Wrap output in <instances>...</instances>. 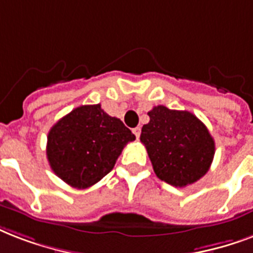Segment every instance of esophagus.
<instances>
[{
	"instance_id": "esophagus-1",
	"label": "esophagus",
	"mask_w": 253,
	"mask_h": 253,
	"mask_svg": "<svg viewBox=\"0 0 253 253\" xmlns=\"http://www.w3.org/2000/svg\"><path fill=\"white\" fill-rule=\"evenodd\" d=\"M133 133H134V136H136L137 138H138V137H140V134H141V128H140V126H137V128L133 129Z\"/></svg>"
}]
</instances>
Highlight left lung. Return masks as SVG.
Wrapping results in <instances>:
<instances>
[{
  "label": "left lung",
  "mask_w": 253,
  "mask_h": 253,
  "mask_svg": "<svg viewBox=\"0 0 253 253\" xmlns=\"http://www.w3.org/2000/svg\"><path fill=\"white\" fill-rule=\"evenodd\" d=\"M150 120L140 140L148 150L154 173L175 187H185L209 171L215 142L195 115L157 105L148 112Z\"/></svg>",
  "instance_id": "1"
}]
</instances>
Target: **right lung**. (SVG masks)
<instances>
[{"label":"right lung","instance_id":"add662e5","mask_svg":"<svg viewBox=\"0 0 253 253\" xmlns=\"http://www.w3.org/2000/svg\"><path fill=\"white\" fill-rule=\"evenodd\" d=\"M136 136L101 105H82L62 117L47 136V160L52 171L75 189L95 185L113 169Z\"/></svg>","mask_w":253,"mask_h":253}]
</instances>
